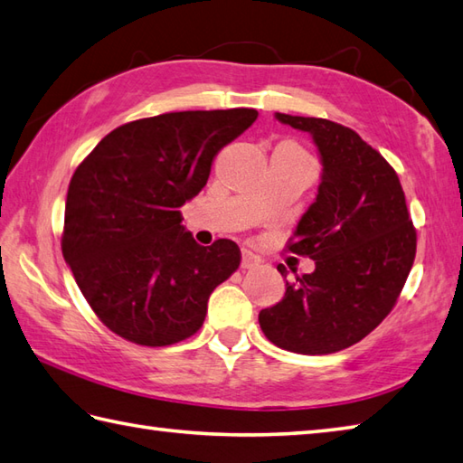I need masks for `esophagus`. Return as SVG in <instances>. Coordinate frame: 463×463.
<instances>
[{"label":"esophagus","mask_w":463,"mask_h":463,"mask_svg":"<svg viewBox=\"0 0 463 463\" xmlns=\"http://www.w3.org/2000/svg\"><path fill=\"white\" fill-rule=\"evenodd\" d=\"M260 263H261V260L256 256V253H251L250 250L241 251V268L243 269H251V268L260 266Z\"/></svg>","instance_id":"esophagus-1"}]
</instances>
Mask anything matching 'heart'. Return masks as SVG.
<instances>
[{
    "label": "heart",
    "mask_w": 463,
    "mask_h": 463,
    "mask_svg": "<svg viewBox=\"0 0 463 463\" xmlns=\"http://www.w3.org/2000/svg\"><path fill=\"white\" fill-rule=\"evenodd\" d=\"M286 146H289V147H291V149H296V152H298V154H301V152H299V149H298V147H296V146H291V144H286ZM301 156H304V154H301Z\"/></svg>",
    "instance_id": "heart-1"
}]
</instances>
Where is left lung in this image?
Returning <instances> with one entry per match:
<instances>
[{"instance_id":"8db88e82","label":"left lung","mask_w":463,"mask_h":463,"mask_svg":"<svg viewBox=\"0 0 463 463\" xmlns=\"http://www.w3.org/2000/svg\"><path fill=\"white\" fill-rule=\"evenodd\" d=\"M276 118L311 134L324 169L316 202L288 243L316 269L286 281L284 299L260 311V326L281 350L334 354L373 332L393 309L418 235L395 169L354 129L322 118ZM278 271L286 278L284 266Z\"/></svg>"}]
</instances>
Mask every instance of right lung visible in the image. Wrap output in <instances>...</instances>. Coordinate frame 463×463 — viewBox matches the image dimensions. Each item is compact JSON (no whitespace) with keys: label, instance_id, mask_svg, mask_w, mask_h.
<instances>
[{"label":"right lung","instance_id":"right-lung-1","mask_svg":"<svg viewBox=\"0 0 463 463\" xmlns=\"http://www.w3.org/2000/svg\"><path fill=\"white\" fill-rule=\"evenodd\" d=\"M256 109L172 111L129 121L75 169L61 251L103 326L137 345L182 342L202 327L207 299L240 268L232 240L210 248L182 225L212 162Z\"/></svg>","mask_w":463,"mask_h":463}]
</instances>
